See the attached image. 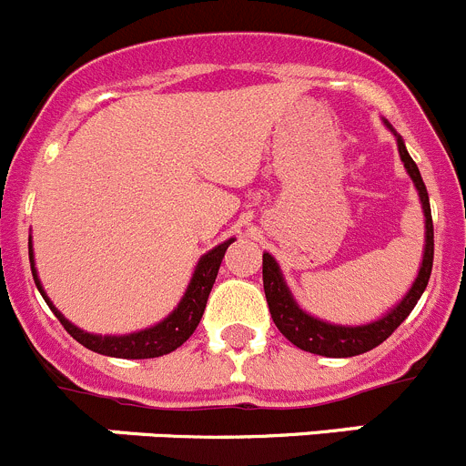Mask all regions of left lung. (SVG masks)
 Returning <instances> with one entry per match:
<instances>
[{
	"mask_svg": "<svg viewBox=\"0 0 466 466\" xmlns=\"http://www.w3.org/2000/svg\"><path fill=\"white\" fill-rule=\"evenodd\" d=\"M387 127L394 132V127H391L390 123H387ZM396 143H399L400 161H403L405 170H408L414 187H417L423 216H426V248H423V261L421 268H419L417 279H414L412 289L403 296V300H400L394 309L387 311L382 319L367 325H334L325 323V320L320 319H314V316L307 314V311H302L300 307H298L291 291H289L287 282H284L278 261H275L268 252H264L261 273H264V293L266 302H268L270 316H273V323L278 325L279 332H282L293 346L300 348V350L323 355V358H353V355H362L367 353V350H373V348L380 346V343L385 341L405 319H408L410 311L414 309L417 300L421 298V293L426 291L432 270V255H435V241H432V238H435V232H432L431 200H428V191L426 184H423L421 179V173H419L417 164L412 161L410 152L405 150V143L399 134H396Z\"/></svg>",
	"mask_w": 466,
	"mask_h": 466,
	"instance_id": "obj_1",
	"label": "left lung"
}]
</instances>
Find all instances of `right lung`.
I'll return each instance as SVG.
<instances>
[{
  "label": "right lung",
  "instance_id": "1",
  "mask_svg": "<svg viewBox=\"0 0 466 466\" xmlns=\"http://www.w3.org/2000/svg\"><path fill=\"white\" fill-rule=\"evenodd\" d=\"M234 238L229 241L220 243L216 246L214 250H209L207 255L200 257L198 261L196 270H193V278L188 282L187 293L179 300V305L166 316L161 323L152 325V328L141 329V332H132V334H120V337H102V334H90L84 332L81 328L72 325L56 307L52 305L47 296H45L43 287H40L38 273H35L34 266V250L29 248V261H31V273H34V282L38 287L40 296L45 298V302L49 305V309L54 311L58 320H61L63 328L70 332L72 339L86 346L88 350L99 355H108V358H123V360H147V358H161V355L173 353L175 348L182 346L193 332H196L198 323H200L202 314H205L207 307V298H209L211 287L216 282V275H218L220 261H223L225 250L232 243Z\"/></svg>",
  "mask_w": 466,
  "mask_h": 466
}]
</instances>
